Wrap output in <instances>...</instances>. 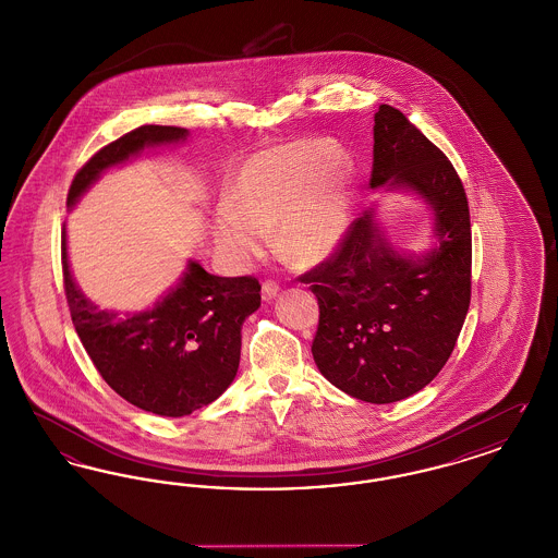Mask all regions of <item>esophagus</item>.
Returning <instances> with one entry per match:
<instances>
[{"instance_id": "obj_1", "label": "esophagus", "mask_w": 558, "mask_h": 558, "mask_svg": "<svg viewBox=\"0 0 558 558\" xmlns=\"http://www.w3.org/2000/svg\"><path fill=\"white\" fill-rule=\"evenodd\" d=\"M280 291V284L278 282H274V280H266L264 284H262V294H264V299L269 301V299H274L276 294Z\"/></svg>"}]
</instances>
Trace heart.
<instances>
[{
	"label": "heart",
	"mask_w": 558,
	"mask_h": 558,
	"mask_svg": "<svg viewBox=\"0 0 558 558\" xmlns=\"http://www.w3.org/2000/svg\"><path fill=\"white\" fill-rule=\"evenodd\" d=\"M353 167L345 150L322 140H292L242 162L230 203L215 213V242L234 266H248L267 244L299 264H318L345 232Z\"/></svg>",
	"instance_id": "obj_1"
}]
</instances>
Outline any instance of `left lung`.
Masks as SVG:
<instances>
[{"label": "left lung", "mask_w": 558, "mask_h": 558, "mask_svg": "<svg viewBox=\"0 0 558 558\" xmlns=\"http://www.w3.org/2000/svg\"><path fill=\"white\" fill-rule=\"evenodd\" d=\"M372 157L371 186L421 194L439 244L401 257L366 213L299 280L318 299L319 372L351 398L393 403L426 387L456 347L471 305V213L453 165L398 108L374 114Z\"/></svg>", "instance_id": "1"}]
</instances>
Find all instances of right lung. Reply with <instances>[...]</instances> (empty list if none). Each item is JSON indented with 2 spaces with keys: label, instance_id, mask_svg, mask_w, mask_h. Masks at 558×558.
Segmentation results:
<instances>
[{
  "label": "right lung",
  "instance_id": "obj_1",
  "mask_svg": "<svg viewBox=\"0 0 558 558\" xmlns=\"http://www.w3.org/2000/svg\"><path fill=\"white\" fill-rule=\"evenodd\" d=\"M184 128L142 125L100 148L75 173L66 205H75L98 175L146 146L186 137ZM62 280L73 326L108 387L125 401L159 416H186L219 398L240 364V328L262 305L253 276L221 278L190 262L182 280L142 314L98 310L81 294L66 259Z\"/></svg>",
  "mask_w": 558,
  "mask_h": 558
}]
</instances>
